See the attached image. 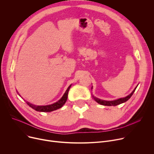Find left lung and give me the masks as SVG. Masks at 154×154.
I'll use <instances>...</instances> for the list:
<instances>
[{
    "instance_id": "8db88e82",
    "label": "left lung",
    "mask_w": 154,
    "mask_h": 154,
    "mask_svg": "<svg viewBox=\"0 0 154 154\" xmlns=\"http://www.w3.org/2000/svg\"><path fill=\"white\" fill-rule=\"evenodd\" d=\"M137 87V85L136 86V87L134 90H133V91L131 92V93L129 95H128V96H126V97L120 98H118V99L115 100H112V101H106V100H101V99H99V98L94 97L92 94H91V95H92V97H93V98L95 100V101H97L98 103H99L101 105H104V106H116V105H118L121 104L122 103H125V102L128 101L131 97L132 94H134V92L135 91Z\"/></svg>"
}]
</instances>
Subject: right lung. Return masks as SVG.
Masks as SVG:
<instances>
[{
  "label": "right lung",
  "instance_id": "add662e5",
  "mask_svg": "<svg viewBox=\"0 0 154 154\" xmlns=\"http://www.w3.org/2000/svg\"><path fill=\"white\" fill-rule=\"evenodd\" d=\"M70 87H71V85H70L69 86V87L66 90L64 94L63 95V96L62 97H61V98L60 100H59L57 102H55L54 103H53L51 105H45V106H38V105L36 106V105H33L32 103H29V102H28V101H26V103L31 108H32L35 110H36L37 111H39V112H51V111L56 110L57 109L60 108L66 103V102L67 100L68 92H69V90Z\"/></svg>",
  "mask_w": 154,
  "mask_h": 154
}]
</instances>
